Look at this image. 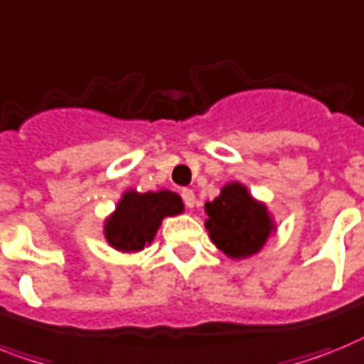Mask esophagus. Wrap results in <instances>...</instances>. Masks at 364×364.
Listing matches in <instances>:
<instances>
[{"label": "esophagus", "instance_id": "34e87169", "mask_svg": "<svg viewBox=\"0 0 364 364\" xmlns=\"http://www.w3.org/2000/svg\"><path fill=\"white\" fill-rule=\"evenodd\" d=\"M181 198L187 208H194V203H196V196H194V192H192L191 188H183Z\"/></svg>", "mask_w": 364, "mask_h": 364}]
</instances>
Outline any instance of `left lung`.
<instances>
[{
  "label": "left lung",
  "mask_w": 364,
  "mask_h": 364,
  "mask_svg": "<svg viewBox=\"0 0 364 364\" xmlns=\"http://www.w3.org/2000/svg\"><path fill=\"white\" fill-rule=\"evenodd\" d=\"M205 213L209 237L230 258L256 254L274 230L267 208L256 202L241 183H228L213 202L205 203Z\"/></svg>",
  "instance_id": "left-lung-1"
}]
</instances>
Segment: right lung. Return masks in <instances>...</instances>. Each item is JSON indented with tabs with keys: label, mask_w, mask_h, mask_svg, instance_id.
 <instances>
[{
	"label": "right lung",
	"mask_w": 364,
	"mask_h": 364,
	"mask_svg": "<svg viewBox=\"0 0 364 364\" xmlns=\"http://www.w3.org/2000/svg\"><path fill=\"white\" fill-rule=\"evenodd\" d=\"M183 211L181 198L176 192H140L123 194L115 211L105 224L106 241L121 252H138L155 237L162 218Z\"/></svg>",
	"instance_id": "right-lung-1"
}]
</instances>
